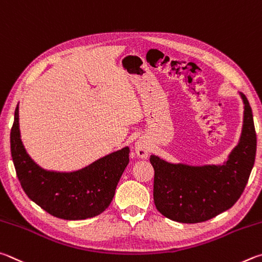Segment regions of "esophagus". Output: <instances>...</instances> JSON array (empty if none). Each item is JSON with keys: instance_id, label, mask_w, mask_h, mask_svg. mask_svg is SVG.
Returning <instances> with one entry per match:
<instances>
[{"instance_id": "esophagus-1", "label": "esophagus", "mask_w": 262, "mask_h": 262, "mask_svg": "<svg viewBox=\"0 0 262 262\" xmlns=\"http://www.w3.org/2000/svg\"><path fill=\"white\" fill-rule=\"evenodd\" d=\"M135 150L138 158L147 159L148 153H149V145L147 143V140H145L144 138H140L139 140H137L135 144Z\"/></svg>"}]
</instances>
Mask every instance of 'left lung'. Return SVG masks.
<instances>
[{
    "label": "left lung",
    "mask_w": 262,
    "mask_h": 262,
    "mask_svg": "<svg viewBox=\"0 0 262 262\" xmlns=\"http://www.w3.org/2000/svg\"><path fill=\"white\" fill-rule=\"evenodd\" d=\"M239 141L222 164L190 166L150 155L154 168V204L164 216L181 223L207 221L231 208L241 198L254 166L256 135L246 96Z\"/></svg>",
    "instance_id": "8db88e82"
}]
</instances>
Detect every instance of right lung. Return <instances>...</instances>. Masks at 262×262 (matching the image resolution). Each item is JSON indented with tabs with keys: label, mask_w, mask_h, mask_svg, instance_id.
<instances>
[{
	"label": "right lung",
	"mask_w": 262,
	"mask_h": 262,
	"mask_svg": "<svg viewBox=\"0 0 262 262\" xmlns=\"http://www.w3.org/2000/svg\"><path fill=\"white\" fill-rule=\"evenodd\" d=\"M10 147L17 177L27 196L50 215L63 220L94 217L107 209L128 164L130 153L126 146L75 171L41 168L23 145L18 105L10 134Z\"/></svg>",
	"instance_id": "1"
}]
</instances>
